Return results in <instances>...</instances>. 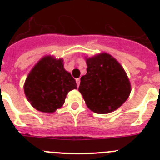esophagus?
<instances>
[{
    "label": "esophagus",
    "instance_id": "obj_1",
    "mask_svg": "<svg viewBox=\"0 0 160 160\" xmlns=\"http://www.w3.org/2000/svg\"><path fill=\"white\" fill-rule=\"evenodd\" d=\"M76 82H77V86L79 87V85H80V78H77L76 79Z\"/></svg>",
    "mask_w": 160,
    "mask_h": 160
}]
</instances>
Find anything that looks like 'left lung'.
<instances>
[{
  "label": "left lung",
  "instance_id": "obj_1",
  "mask_svg": "<svg viewBox=\"0 0 160 160\" xmlns=\"http://www.w3.org/2000/svg\"><path fill=\"white\" fill-rule=\"evenodd\" d=\"M87 73L82 76L79 92L90 111L108 114L129 98L131 85L121 64L107 53L86 57Z\"/></svg>",
  "mask_w": 160,
  "mask_h": 160
}]
</instances>
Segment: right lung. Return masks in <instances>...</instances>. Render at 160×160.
<instances>
[{
	"label": "right lung",
	"instance_id": "obj_1",
	"mask_svg": "<svg viewBox=\"0 0 160 160\" xmlns=\"http://www.w3.org/2000/svg\"><path fill=\"white\" fill-rule=\"evenodd\" d=\"M75 79L64 68L62 58H42L28 74L24 92L37 111L52 114L62 107L69 91L77 89Z\"/></svg>",
	"mask_w": 160,
	"mask_h": 160
}]
</instances>
